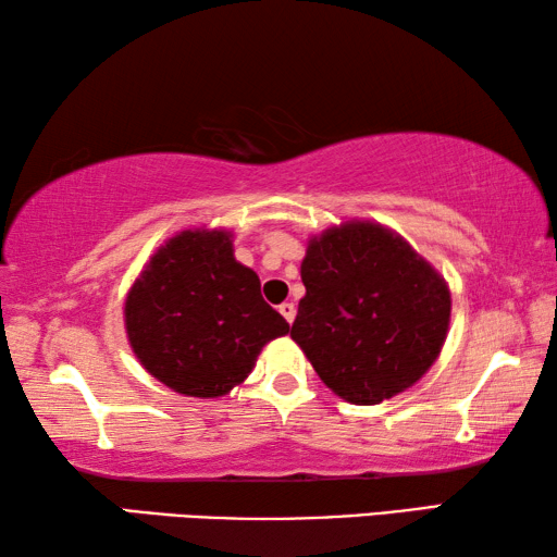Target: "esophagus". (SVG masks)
I'll return each instance as SVG.
<instances>
[{
	"mask_svg": "<svg viewBox=\"0 0 557 557\" xmlns=\"http://www.w3.org/2000/svg\"><path fill=\"white\" fill-rule=\"evenodd\" d=\"M280 314L285 317L287 324H292V322H295V317H297V307L292 305V301H285V305H280Z\"/></svg>",
	"mask_w": 557,
	"mask_h": 557,
	"instance_id": "1",
	"label": "esophagus"
}]
</instances>
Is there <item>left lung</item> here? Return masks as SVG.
Wrapping results in <instances>:
<instances>
[{"label":"left lung","instance_id":"1","mask_svg":"<svg viewBox=\"0 0 557 557\" xmlns=\"http://www.w3.org/2000/svg\"><path fill=\"white\" fill-rule=\"evenodd\" d=\"M307 295L289 336L329 388L379 405L430 371L449 326V289L400 235L348 221L307 245Z\"/></svg>","mask_w":557,"mask_h":557}]
</instances>
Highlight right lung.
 I'll use <instances>...</instances> for the list:
<instances>
[{
	"instance_id": "add662e5",
	"label": "right lung",
	"mask_w": 557,
	"mask_h": 557,
	"mask_svg": "<svg viewBox=\"0 0 557 557\" xmlns=\"http://www.w3.org/2000/svg\"><path fill=\"white\" fill-rule=\"evenodd\" d=\"M139 363L169 388L219 398L248 379L262 346L289 324L233 258L228 231H182L147 262L125 301Z\"/></svg>"
}]
</instances>
